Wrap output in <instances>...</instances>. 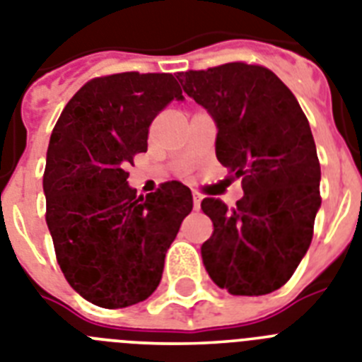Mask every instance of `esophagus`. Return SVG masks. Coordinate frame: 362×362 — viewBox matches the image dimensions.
<instances>
[{"mask_svg": "<svg viewBox=\"0 0 362 362\" xmlns=\"http://www.w3.org/2000/svg\"><path fill=\"white\" fill-rule=\"evenodd\" d=\"M200 200H202V195L199 191H193V206H195V209L200 208Z\"/></svg>", "mask_w": 362, "mask_h": 362, "instance_id": "obj_1", "label": "esophagus"}]
</instances>
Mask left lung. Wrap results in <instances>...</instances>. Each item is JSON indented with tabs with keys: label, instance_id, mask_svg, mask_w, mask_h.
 Instances as JSON below:
<instances>
[{
	"label": "left lung",
	"instance_id": "8db88e82",
	"mask_svg": "<svg viewBox=\"0 0 362 362\" xmlns=\"http://www.w3.org/2000/svg\"><path fill=\"white\" fill-rule=\"evenodd\" d=\"M217 123L215 153L241 178L235 208L206 197L214 233L202 245L209 278L235 296H261L294 274L320 208V162L296 97L265 66L228 62L176 75Z\"/></svg>",
	"mask_w": 362,
	"mask_h": 362
}]
</instances>
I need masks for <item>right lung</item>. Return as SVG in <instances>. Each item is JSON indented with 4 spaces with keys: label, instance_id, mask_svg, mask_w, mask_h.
Instances as JSON below:
<instances>
[{
    "label": "right lung",
    "instance_id": "add662e5",
    "mask_svg": "<svg viewBox=\"0 0 362 362\" xmlns=\"http://www.w3.org/2000/svg\"><path fill=\"white\" fill-rule=\"evenodd\" d=\"M182 97L171 73L124 71L88 81L54 124L44 171L45 223L68 284L105 309L156 291L167 248L193 209L189 187L165 182L138 197L127 167L148 127Z\"/></svg>",
    "mask_w": 362,
    "mask_h": 362
}]
</instances>
